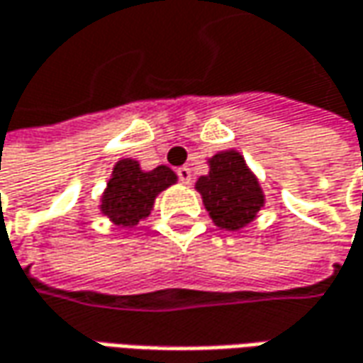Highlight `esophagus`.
I'll use <instances>...</instances> for the list:
<instances>
[{
  "label": "esophagus",
  "mask_w": 363,
  "mask_h": 363,
  "mask_svg": "<svg viewBox=\"0 0 363 363\" xmlns=\"http://www.w3.org/2000/svg\"><path fill=\"white\" fill-rule=\"evenodd\" d=\"M177 174H179V179H181V182H184V184H189V182L193 181V174H191V169H189V167H181V169L177 170Z\"/></svg>",
  "instance_id": "esophagus-1"
}]
</instances>
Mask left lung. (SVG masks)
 <instances>
[{
  "instance_id": "left-lung-1",
  "label": "left lung",
  "mask_w": 363,
  "mask_h": 363,
  "mask_svg": "<svg viewBox=\"0 0 363 363\" xmlns=\"http://www.w3.org/2000/svg\"><path fill=\"white\" fill-rule=\"evenodd\" d=\"M206 164L208 174L199 177L194 189L201 194L208 217L219 229L241 231L265 206L261 182L235 148L220 150L208 158Z\"/></svg>"
}]
</instances>
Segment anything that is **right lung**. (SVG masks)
I'll return each mask as SVG.
<instances>
[{
  "mask_svg": "<svg viewBox=\"0 0 363 363\" xmlns=\"http://www.w3.org/2000/svg\"><path fill=\"white\" fill-rule=\"evenodd\" d=\"M177 181L179 177L174 170L164 164L143 170L138 160L120 158L112 167L106 189L100 194L98 208L114 225L132 229L152 213L158 194L177 184Z\"/></svg>",
  "mask_w": 363,
  "mask_h": 363,
  "instance_id": "obj_1",
  "label": "right lung"
}]
</instances>
